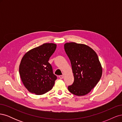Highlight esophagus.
<instances>
[{
  "label": "esophagus",
  "instance_id": "34e87169",
  "mask_svg": "<svg viewBox=\"0 0 122 122\" xmlns=\"http://www.w3.org/2000/svg\"><path fill=\"white\" fill-rule=\"evenodd\" d=\"M59 78L60 79H62L64 78V75H60L59 76Z\"/></svg>",
  "mask_w": 122,
  "mask_h": 122
}]
</instances>
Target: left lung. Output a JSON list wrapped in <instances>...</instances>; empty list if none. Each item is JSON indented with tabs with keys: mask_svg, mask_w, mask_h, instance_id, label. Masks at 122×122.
<instances>
[{
	"mask_svg": "<svg viewBox=\"0 0 122 122\" xmlns=\"http://www.w3.org/2000/svg\"><path fill=\"white\" fill-rule=\"evenodd\" d=\"M64 48L72 66L74 81L68 90L81 96L89 93L100 79L102 68L95 51L82 44H65Z\"/></svg>",
	"mask_w": 122,
	"mask_h": 122,
	"instance_id": "8db88e82",
	"label": "left lung"
}]
</instances>
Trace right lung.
Masks as SVG:
<instances>
[{
  "mask_svg": "<svg viewBox=\"0 0 122 122\" xmlns=\"http://www.w3.org/2000/svg\"><path fill=\"white\" fill-rule=\"evenodd\" d=\"M56 45L45 43L26 53L19 66L22 81L27 90L36 95H43L53 87L57 77L48 62Z\"/></svg>",
  "mask_w": 122,
  "mask_h": 122,
  "instance_id": "obj_1",
  "label": "right lung"
}]
</instances>
